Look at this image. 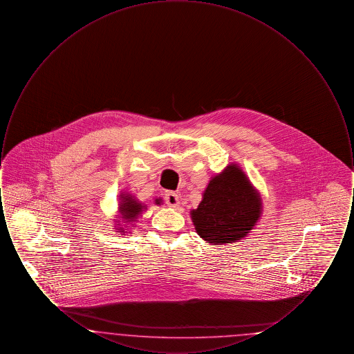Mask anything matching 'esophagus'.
Returning a JSON list of instances; mask_svg holds the SVG:
<instances>
[{"mask_svg":"<svg viewBox=\"0 0 354 354\" xmlns=\"http://www.w3.org/2000/svg\"><path fill=\"white\" fill-rule=\"evenodd\" d=\"M165 201H166V204L169 205V207H178L179 205V195L176 194V192H174V191H169L166 195H165Z\"/></svg>","mask_w":354,"mask_h":354,"instance_id":"34e87169","label":"esophagus"}]
</instances>
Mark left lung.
Instances as JSON below:
<instances>
[{"label":"left lung","instance_id":"1","mask_svg":"<svg viewBox=\"0 0 354 354\" xmlns=\"http://www.w3.org/2000/svg\"><path fill=\"white\" fill-rule=\"evenodd\" d=\"M259 191L235 163L214 176L203 192L202 202L191 211L198 235L209 244L235 243L251 232L261 216Z\"/></svg>","mask_w":354,"mask_h":354}]
</instances>
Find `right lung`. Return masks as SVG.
Wrapping results in <instances>:
<instances>
[{
	"mask_svg": "<svg viewBox=\"0 0 354 354\" xmlns=\"http://www.w3.org/2000/svg\"><path fill=\"white\" fill-rule=\"evenodd\" d=\"M155 204H159V199H155ZM145 209H147V205L139 202L135 196L130 195L129 192L120 194L118 207L119 215L118 218L115 219L117 232L126 234L127 230H130V228H127V225H134L133 223L136 221Z\"/></svg>",
	"mask_w": 354,
	"mask_h": 354,
	"instance_id": "obj_1",
	"label": "right lung"
}]
</instances>
